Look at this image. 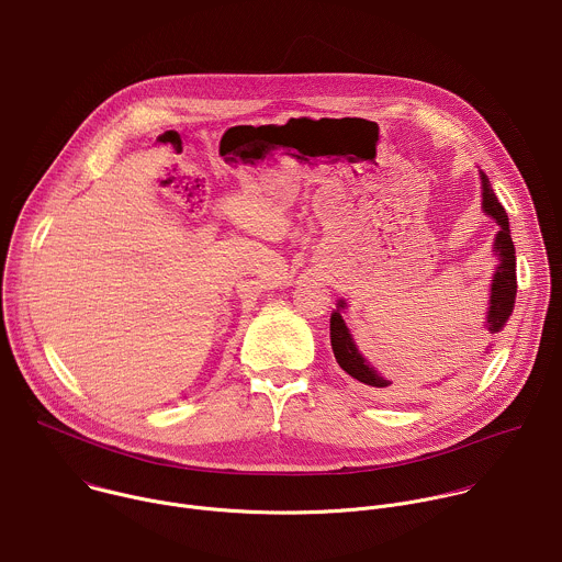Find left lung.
Returning a JSON list of instances; mask_svg holds the SVG:
<instances>
[{"instance_id": "obj_1", "label": "left lung", "mask_w": 562, "mask_h": 562, "mask_svg": "<svg viewBox=\"0 0 562 562\" xmlns=\"http://www.w3.org/2000/svg\"><path fill=\"white\" fill-rule=\"evenodd\" d=\"M483 180V210L487 216H492L498 225L501 232L496 234V243H494V251L498 256V267L492 280V295H490V311H487V322H485V335L487 333H498L507 317L512 315L514 308V300H516V256H514V243L509 238V221L507 214L503 210V205L498 203L496 194L492 192V187L487 182V176L481 173ZM339 308H344V302H339ZM339 308L330 315V346L335 352V359L339 363V368L348 375L370 389H380L386 391L391 386L389 380H384L380 372L372 368L357 350V346L352 344V337L339 315Z\"/></svg>"}]
</instances>
